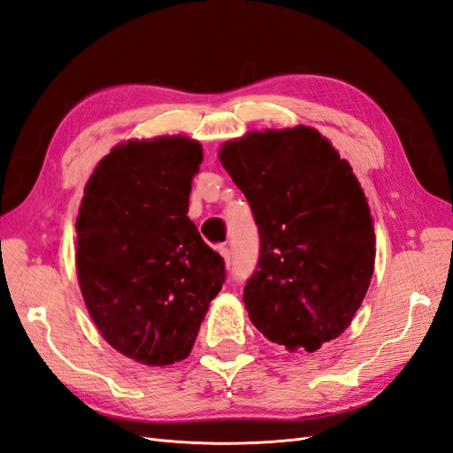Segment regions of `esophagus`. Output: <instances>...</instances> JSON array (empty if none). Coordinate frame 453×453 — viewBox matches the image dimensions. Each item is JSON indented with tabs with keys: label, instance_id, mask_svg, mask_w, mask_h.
I'll list each match as a JSON object with an SVG mask.
<instances>
[{
	"label": "esophagus",
	"instance_id": "34e87169",
	"mask_svg": "<svg viewBox=\"0 0 453 453\" xmlns=\"http://www.w3.org/2000/svg\"><path fill=\"white\" fill-rule=\"evenodd\" d=\"M219 253H221V257L225 258V265L228 268L230 266V250L225 248V245H219Z\"/></svg>",
	"mask_w": 453,
	"mask_h": 453
}]
</instances>
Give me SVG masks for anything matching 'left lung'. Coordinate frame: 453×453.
<instances>
[{
	"label": "left lung",
	"mask_w": 453,
	"mask_h": 453,
	"mask_svg": "<svg viewBox=\"0 0 453 453\" xmlns=\"http://www.w3.org/2000/svg\"><path fill=\"white\" fill-rule=\"evenodd\" d=\"M219 158L248 198L260 250L243 287L251 323L287 351L349 326L374 272V226L351 166L308 127L251 132Z\"/></svg>",
	"instance_id": "left-lung-1"
}]
</instances>
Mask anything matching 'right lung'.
Returning <instances> with one entry per match:
<instances>
[{"mask_svg":"<svg viewBox=\"0 0 453 453\" xmlns=\"http://www.w3.org/2000/svg\"><path fill=\"white\" fill-rule=\"evenodd\" d=\"M200 162V143L181 135L117 145L79 208L77 276L90 318L143 365L187 357L226 280L225 258L187 215Z\"/></svg>","mask_w":453,"mask_h":453,"instance_id":"1","label":"right lung"}]
</instances>
